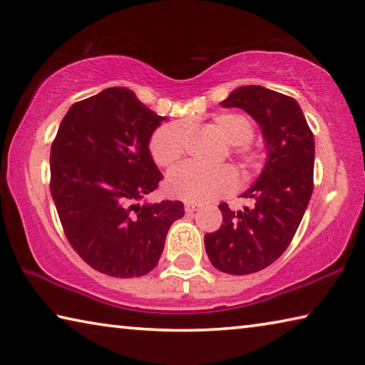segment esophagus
Here are the masks:
<instances>
[{
	"instance_id": "esophagus-1",
	"label": "esophagus",
	"mask_w": 365,
	"mask_h": 365,
	"mask_svg": "<svg viewBox=\"0 0 365 365\" xmlns=\"http://www.w3.org/2000/svg\"><path fill=\"white\" fill-rule=\"evenodd\" d=\"M201 206L200 205H196V202H185V211H187L188 214H193L195 211H197V209H200Z\"/></svg>"
}]
</instances>
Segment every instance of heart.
Listing matches in <instances>:
<instances>
[{"mask_svg": "<svg viewBox=\"0 0 365 365\" xmlns=\"http://www.w3.org/2000/svg\"><path fill=\"white\" fill-rule=\"evenodd\" d=\"M214 125L228 145L233 146V153L246 165L256 160V153L246 146L252 137V123L243 114H219L214 117ZM185 123L170 122L159 127L153 133L150 151L154 163L160 168H169L180 159L183 153ZM237 187V175L230 168L206 169L193 163H183L172 169L165 178V188L169 195L190 202L211 201Z\"/></svg>", "mask_w": 365, "mask_h": 365, "instance_id": "b5f03b06", "label": "heart"}]
</instances>
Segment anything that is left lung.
I'll use <instances>...</instances> for the list:
<instances>
[{
    "instance_id": "8db88e82",
    "label": "left lung",
    "mask_w": 365,
    "mask_h": 365,
    "mask_svg": "<svg viewBox=\"0 0 365 365\" xmlns=\"http://www.w3.org/2000/svg\"><path fill=\"white\" fill-rule=\"evenodd\" d=\"M240 108L261 127L267 151L257 180L242 195L255 205L232 211L219 205L222 225L205 235L206 252L215 269L248 275L277 261L292 243L314 188V135L292 96L261 85L240 86L220 103Z\"/></svg>"
}]
</instances>
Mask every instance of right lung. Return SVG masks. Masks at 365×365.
<instances>
[{
	"label": "right lung",
	"instance_id": "add662e5",
	"mask_svg": "<svg viewBox=\"0 0 365 365\" xmlns=\"http://www.w3.org/2000/svg\"><path fill=\"white\" fill-rule=\"evenodd\" d=\"M165 117L123 86L72 104L51 145V196L72 248L110 277L151 272L180 201L143 202L163 178L150 140Z\"/></svg>",
	"mask_w": 365,
	"mask_h": 365
}]
</instances>
